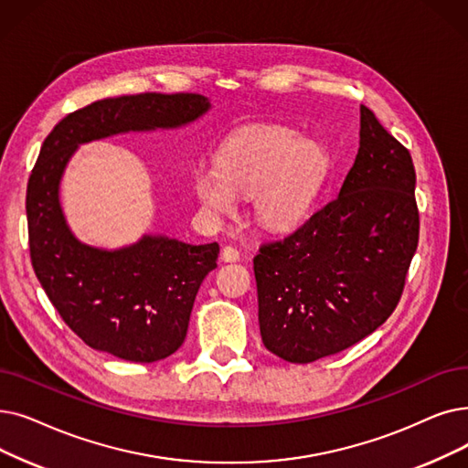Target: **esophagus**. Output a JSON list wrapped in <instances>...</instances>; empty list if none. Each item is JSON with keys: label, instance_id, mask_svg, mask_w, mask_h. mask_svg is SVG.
Instances as JSON below:
<instances>
[{"label": "esophagus", "instance_id": "1", "mask_svg": "<svg viewBox=\"0 0 468 468\" xmlns=\"http://www.w3.org/2000/svg\"><path fill=\"white\" fill-rule=\"evenodd\" d=\"M219 258H221L223 261H237V260L240 258V252H239L235 247H223Z\"/></svg>", "mask_w": 468, "mask_h": 468}]
</instances>
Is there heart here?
Listing matches in <instances>:
<instances>
[{"label":"heart","mask_w":468,"mask_h":468,"mask_svg":"<svg viewBox=\"0 0 468 468\" xmlns=\"http://www.w3.org/2000/svg\"><path fill=\"white\" fill-rule=\"evenodd\" d=\"M327 168V151L315 141L287 128L250 126L221 145L216 168L195 172L193 189L212 219L235 216L239 195H254L258 221L284 229L312 210Z\"/></svg>","instance_id":"1"}]
</instances>
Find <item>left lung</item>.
<instances>
[{"label":"left lung","instance_id":"8db88e82","mask_svg":"<svg viewBox=\"0 0 468 468\" xmlns=\"http://www.w3.org/2000/svg\"><path fill=\"white\" fill-rule=\"evenodd\" d=\"M359 149L338 197L254 256L263 346L312 363L392 315L419 245L410 151L361 105Z\"/></svg>","mask_w":468,"mask_h":468}]
</instances>
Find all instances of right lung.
I'll return each instance as SVG.
<instances>
[{
  "label": "right lung",
  "instance_id": "right-lung-1",
  "mask_svg": "<svg viewBox=\"0 0 468 468\" xmlns=\"http://www.w3.org/2000/svg\"><path fill=\"white\" fill-rule=\"evenodd\" d=\"M208 109L198 93L101 99L65 116L44 141L27 189L32 268L58 315L93 350L133 363L172 356L186 340L197 292L216 268L219 247L151 235L112 252L82 245L58 205L67 162L80 144L177 128Z\"/></svg>",
  "mask_w": 468,
  "mask_h": 468
}]
</instances>
